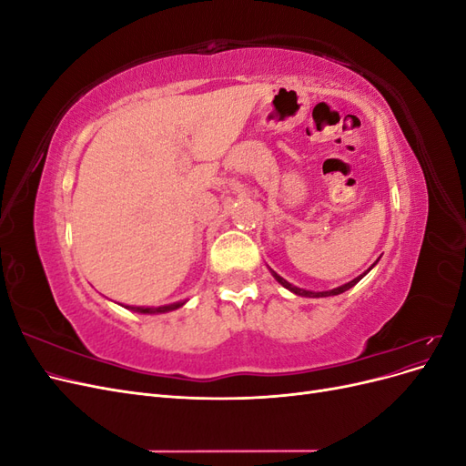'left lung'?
Here are the masks:
<instances>
[{
  "instance_id": "obj_1",
  "label": "left lung",
  "mask_w": 466,
  "mask_h": 466,
  "mask_svg": "<svg viewBox=\"0 0 466 466\" xmlns=\"http://www.w3.org/2000/svg\"><path fill=\"white\" fill-rule=\"evenodd\" d=\"M379 262V260H377ZM375 262V264H377ZM373 264V266H375ZM371 266V268H373ZM371 268H370V270H371ZM368 270V272H370ZM272 272V276L279 281V284L281 286H284L286 289H289L291 293H295V295H301V298H330V295H338V293H344V291H348L350 288H354L356 284H358V281L365 276V274H368V272H363L361 276H358V278H354V279H351V281H348V284H344V286H338V288H334V289H329V291H309V289H301V288H298V286H293V284H289V281L288 279H284V278H281L279 274H276L274 270H270Z\"/></svg>"
}]
</instances>
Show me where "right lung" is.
Returning a JSON list of instances; mask_svg holds the SVG:
<instances>
[{
    "mask_svg": "<svg viewBox=\"0 0 466 466\" xmlns=\"http://www.w3.org/2000/svg\"><path fill=\"white\" fill-rule=\"evenodd\" d=\"M187 301L188 299H182V301H175V303L161 305V307H132V305H126V309H130V311H136V313H144V315H159V313L175 311V309H180Z\"/></svg>",
    "mask_w": 466,
    "mask_h": 466,
    "instance_id": "obj_1",
    "label": "right lung"
}]
</instances>
